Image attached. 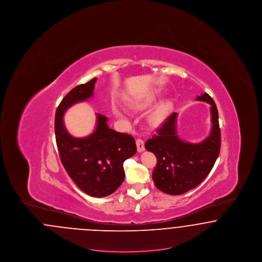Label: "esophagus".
<instances>
[{"label": "esophagus", "instance_id": "obj_1", "mask_svg": "<svg viewBox=\"0 0 262 262\" xmlns=\"http://www.w3.org/2000/svg\"><path fill=\"white\" fill-rule=\"evenodd\" d=\"M137 147L138 152H142L144 151V141L141 138H137Z\"/></svg>", "mask_w": 262, "mask_h": 262}]
</instances>
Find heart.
<instances>
[{
    "mask_svg": "<svg viewBox=\"0 0 262 262\" xmlns=\"http://www.w3.org/2000/svg\"><path fill=\"white\" fill-rule=\"evenodd\" d=\"M157 97V92H153L150 93L149 95H147L146 97L142 98V99L130 100L128 101V105L132 108L135 109H143L145 107H147L152 102H154ZM171 110V103L170 102H162L161 104H159L149 115V121L151 124L153 125H158L160 123H162L165 120V118L168 116V114ZM114 111L117 114H121V109L118 107H114Z\"/></svg>",
    "mask_w": 262,
    "mask_h": 262,
    "instance_id": "heart-1",
    "label": "heart"
}]
</instances>
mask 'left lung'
<instances>
[{"mask_svg":"<svg viewBox=\"0 0 262 262\" xmlns=\"http://www.w3.org/2000/svg\"><path fill=\"white\" fill-rule=\"evenodd\" d=\"M196 100L210 104L212 127L210 135L200 143H189L177 135V113H173L145 142V149L157 158L152 179L163 192L179 195L198 187L208 176L221 147V132L218 110L207 93Z\"/></svg>","mask_w":262,"mask_h":262,"instance_id":"left-lung-1","label":"left lung"}]
</instances>
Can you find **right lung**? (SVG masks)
Here are the masks:
<instances>
[{"instance_id": "right-lung-1", "label": "right lung", "mask_w": 262, "mask_h": 262, "mask_svg": "<svg viewBox=\"0 0 262 262\" xmlns=\"http://www.w3.org/2000/svg\"><path fill=\"white\" fill-rule=\"evenodd\" d=\"M96 77L73 88L62 100L55 116V135L62 164L82 191L94 198L110 195L125 179L123 164L137 152L135 138L115 132L107 125V117L97 114L95 130L86 137H72L62 117L75 103L93 95Z\"/></svg>"}]
</instances>
